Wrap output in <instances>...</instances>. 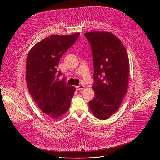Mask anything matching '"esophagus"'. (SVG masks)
Wrapping results in <instances>:
<instances>
[{"label": "esophagus", "instance_id": "34e87169", "mask_svg": "<svg viewBox=\"0 0 160 160\" xmlns=\"http://www.w3.org/2000/svg\"><path fill=\"white\" fill-rule=\"evenodd\" d=\"M85 88V86L83 85H80L78 86H76V89L77 90H82Z\"/></svg>", "mask_w": 160, "mask_h": 160}]
</instances>
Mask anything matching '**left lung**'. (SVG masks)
<instances>
[{"mask_svg":"<svg viewBox=\"0 0 160 160\" xmlns=\"http://www.w3.org/2000/svg\"><path fill=\"white\" fill-rule=\"evenodd\" d=\"M93 54L95 97L89 108L98 119L106 120L116 112L127 93L129 60L119 38L108 32L84 33Z\"/></svg>","mask_w":160,"mask_h":160,"instance_id":"obj_1","label":"left lung"}]
</instances>
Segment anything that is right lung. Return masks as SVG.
I'll use <instances>...</instances> for the list:
<instances>
[{
    "mask_svg": "<svg viewBox=\"0 0 160 160\" xmlns=\"http://www.w3.org/2000/svg\"><path fill=\"white\" fill-rule=\"evenodd\" d=\"M51 35L30 49L27 58L26 82L29 92L39 108L52 119L62 117L69 110L75 87L58 78L59 61L79 37Z\"/></svg>",
    "mask_w": 160,
    "mask_h": 160,
    "instance_id": "1",
    "label": "right lung"
}]
</instances>
